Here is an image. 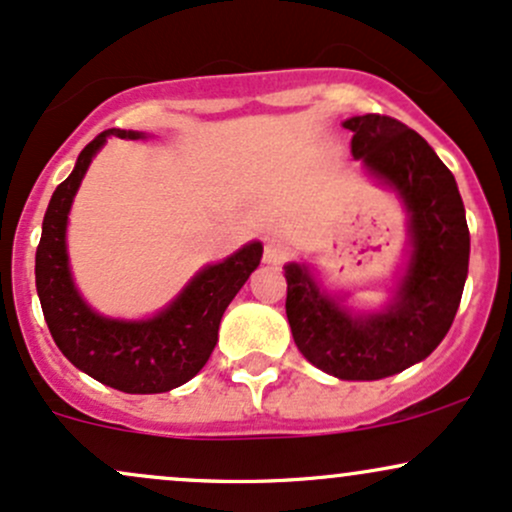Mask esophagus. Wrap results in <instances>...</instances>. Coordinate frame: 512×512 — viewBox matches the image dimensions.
Masks as SVG:
<instances>
[{
  "label": "esophagus",
  "instance_id": "obj_1",
  "mask_svg": "<svg viewBox=\"0 0 512 512\" xmlns=\"http://www.w3.org/2000/svg\"><path fill=\"white\" fill-rule=\"evenodd\" d=\"M291 257V245L281 238H272L264 243V262L267 264H284Z\"/></svg>",
  "mask_w": 512,
  "mask_h": 512
}]
</instances>
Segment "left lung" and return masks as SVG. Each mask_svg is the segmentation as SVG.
Masks as SVG:
<instances>
[{
    "label": "left lung",
    "mask_w": 512,
    "mask_h": 512,
    "mask_svg": "<svg viewBox=\"0 0 512 512\" xmlns=\"http://www.w3.org/2000/svg\"><path fill=\"white\" fill-rule=\"evenodd\" d=\"M351 154L390 182L411 216L414 252L385 313L354 317L320 293L308 269L286 264V317L313 366L342 380H380L424 361L448 334L469 267V228L457 182L421 134L390 115L344 122Z\"/></svg>",
    "instance_id": "8db88e82"
}]
</instances>
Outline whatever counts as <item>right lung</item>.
<instances>
[{
	"mask_svg": "<svg viewBox=\"0 0 512 512\" xmlns=\"http://www.w3.org/2000/svg\"><path fill=\"white\" fill-rule=\"evenodd\" d=\"M139 139V132L108 129L88 142L67 180L52 192L35 252V286L52 339L76 368L129 395H156L195 378L219 342L223 310L243 289L262 257L250 243L221 264L199 272L163 313L144 322L108 320L93 313L74 289L67 264V214L88 163L105 139Z\"/></svg>",
	"mask_w": 512,
	"mask_h": 512,
	"instance_id": "1",
	"label": "right lung"
}]
</instances>
